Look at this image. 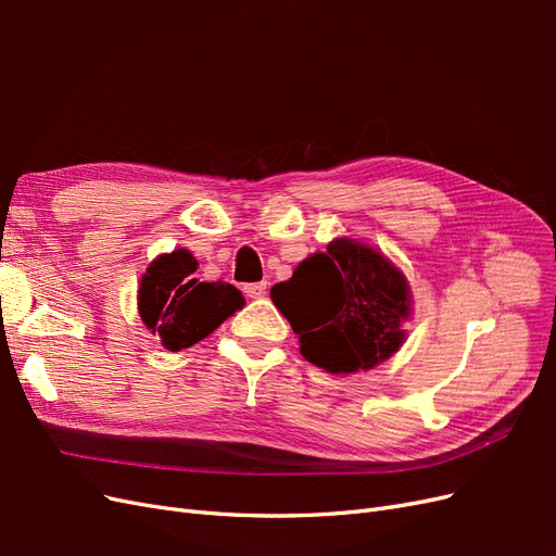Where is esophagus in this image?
Wrapping results in <instances>:
<instances>
[{
  "label": "esophagus",
  "instance_id": "esophagus-1",
  "mask_svg": "<svg viewBox=\"0 0 556 556\" xmlns=\"http://www.w3.org/2000/svg\"><path fill=\"white\" fill-rule=\"evenodd\" d=\"M243 292L250 299H262L266 294V282L264 280L262 282H248V285H243Z\"/></svg>",
  "mask_w": 556,
  "mask_h": 556
}]
</instances>
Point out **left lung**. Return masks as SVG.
I'll list each match as a JSON object with an SVG mask.
<instances>
[{"instance_id": "8db88e82", "label": "left lung", "mask_w": 556, "mask_h": 556, "mask_svg": "<svg viewBox=\"0 0 556 556\" xmlns=\"http://www.w3.org/2000/svg\"><path fill=\"white\" fill-rule=\"evenodd\" d=\"M299 336L301 355L329 374H355L390 359L406 333L408 285L380 252L336 239L271 288Z\"/></svg>"}]
</instances>
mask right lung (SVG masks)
<instances>
[{
    "instance_id": "obj_1",
    "label": "right lung",
    "mask_w": 556,
    "mask_h": 556,
    "mask_svg": "<svg viewBox=\"0 0 556 556\" xmlns=\"http://www.w3.org/2000/svg\"><path fill=\"white\" fill-rule=\"evenodd\" d=\"M194 271L192 252L180 248L150 264L139 288L141 319L172 352L206 339L243 306V296L233 285L199 282Z\"/></svg>"
}]
</instances>
